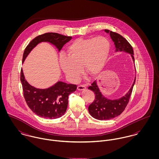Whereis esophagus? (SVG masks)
<instances>
[{
	"mask_svg": "<svg viewBox=\"0 0 159 159\" xmlns=\"http://www.w3.org/2000/svg\"><path fill=\"white\" fill-rule=\"evenodd\" d=\"M86 88V85H84V84H80V85H78V87H77V89H78V90H79V91L84 90Z\"/></svg>",
	"mask_w": 159,
	"mask_h": 159,
	"instance_id": "esophagus-1",
	"label": "esophagus"
}]
</instances>
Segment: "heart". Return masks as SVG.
Returning <instances> with one entry per match:
<instances>
[{"label":"heart","mask_w":159,"mask_h":159,"mask_svg":"<svg viewBox=\"0 0 159 159\" xmlns=\"http://www.w3.org/2000/svg\"><path fill=\"white\" fill-rule=\"evenodd\" d=\"M110 48V42L103 37L78 39L67 47V56L60 58L61 67L73 82L79 80L81 67L88 75L95 76L104 67Z\"/></svg>","instance_id":"1"}]
</instances>
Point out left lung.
<instances>
[{"mask_svg":"<svg viewBox=\"0 0 159 159\" xmlns=\"http://www.w3.org/2000/svg\"><path fill=\"white\" fill-rule=\"evenodd\" d=\"M105 31L110 33V37L114 42L116 47V51H125L131 54L132 57L135 61L134 57V50L129 42L120 34L105 29ZM135 80L127 93L123 97L111 100H108L102 95L97 85V83L94 81L91 86L88 87L89 90L93 91L95 94V99L88 107V111L91 116L98 120H108L114 118L122 113L126 108L135 83Z\"/></svg>","mask_w":159,"mask_h":159,"instance_id":"1","label":"left lung"}]
</instances>
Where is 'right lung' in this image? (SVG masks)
<instances>
[{"instance_id":"right-lung-1","label":"right lung","mask_w":159,"mask_h":159,"mask_svg":"<svg viewBox=\"0 0 159 159\" xmlns=\"http://www.w3.org/2000/svg\"><path fill=\"white\" fill-rule=\"evenodd\" d=\"M71 39V37L53 32L40 35L34 39L25 48L23 62L30 51L40 42H49L60 51ZM20 80L23 95L28 107L39 116L49 119H57L64 114L68 106V95L76 91L77 86L75 84L59 81L49 88L37 89L27 82L23 75V69L21 70Z\"/></svg>"}]
</instances>
